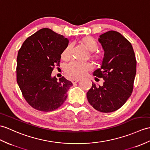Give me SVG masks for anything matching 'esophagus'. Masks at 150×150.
I'll return each instance as SVG.
<instances>
[{"mask_svg": "<svg viewBox=\"0 0 150 150\" xmlns=\"http://www.w3.org/2000/svg\"><path fill=\"white\" fill-rule=\"evenodd\" d=\"M81 79H73L72 80V83H77Z\"/></svg>", "mask_w": 150, "mask_h": 150, "instance_id": "34e87169", "label": "esophagus"}]
</instances>
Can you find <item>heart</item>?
<instances>
[{
    "label": "heart",
    "mask_w": 150,
    "mask_h": 150,
    "mask_svg": "<svg viewBox=\"0 0 150 150\" xmlns=\"http://www.w3.org/2000/svg\"><path fill=\"white\" fill-rule=\"evenodd\" d=\"M81 42L89 52H95L98 48V44L97 41L91 37H83L81 39ZM71 50V45L69 44L62 50L61 57L64 60H68L70 57ZM93 57L97 60H100L102 59V56L98 54L93 55ZM91 68V65L88 62L73 61L66 67V72H67L69 77L71 79H79L84 75L86 73L90 70Z\"/></svg>",
    "instance_id": "obj_1"
}]
</instances>
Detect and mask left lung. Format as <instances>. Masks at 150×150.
<instances>
[{"instance_id":"1","label":"left lung","mask_w":150,"mask_h":150,"mask_svg":"<svg viewBox=\"0 0 150 150\" xmlns=\"http://www.w3.org/2000/svg\"><path fill=\"white\" fill-rule=\"evenodd\" d=\"M98 41L104 57L100 68L93 74L102 78L104 82L103 86H96L92 82L87 98L96 110L112 112L122 107L131 96L137 62L132 44L118 32L110 30L101 34Z\"/></svg>"}]
</instances>
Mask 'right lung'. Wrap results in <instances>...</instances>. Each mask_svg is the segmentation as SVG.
<instances>
[{"label":"right lung","instance_id":"obj_1","mask_svg":"<svg viewBox=\"0 0 150 150\" xmlns=\"http://www.w3.org/2000/svg\"><path fill=\"white\" fill-rule=\"evenodd\" d=\"M69 40L43 28L27 38L17 56V83L24 98L36 110L50 112L61 106L73 83L64 76H52Z\"/></svg>","mask_w":150,"mask_h":150}]
</instances>
